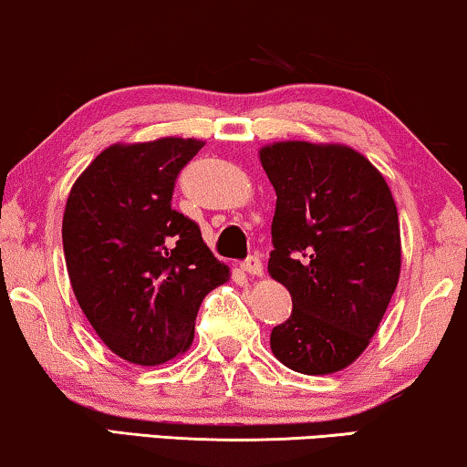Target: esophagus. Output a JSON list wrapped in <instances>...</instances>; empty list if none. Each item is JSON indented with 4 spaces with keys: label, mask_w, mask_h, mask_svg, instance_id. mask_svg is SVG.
<instances>
[{
    "label": "esophagus",
    "mask_w": 467,
    "mask_h": 467,
    "mask_svg": "<svg viewBox=\"0 0 467 467\" xmlns=\"http://www.w3.org/2000/svg\"><path fill=\"white\" fill-rule=\"evenodd\" d=\"M242 270H244L248 276H261V274H264V265H261L259 257H248L244 264H242Z\"/></svg>",
    "instance_id": "34e87169"
}]
</instances>
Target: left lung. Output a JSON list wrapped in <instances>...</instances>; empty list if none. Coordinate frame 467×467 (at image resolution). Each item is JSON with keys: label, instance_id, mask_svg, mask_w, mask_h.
I'll list each match as a JSON object with an SVG mask.
<instances>
[{"label": "left lung", "instance_id": "8db88e82", "mask_svg": "<svg viewBox=\"0 0 467 467\" xmlns=\"http://www.w3.org/2000/svg\"><path fill=\"white\" fill-rule=\"evenodd\" d=\"M259 161L276 191L267 272L293 299L272 353L299 374L340 372L369 347L400 280L391 189L347 144L285 140Z\"/></svg>", "mask_w": 467, "mask_h": 467}]
</instances>
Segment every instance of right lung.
<instances>
[{
	"instance_id": "right-lung-1",
	"label": "right lung",
	"mask_w": 467,
	"mask_h": 467,
	"mask_svg": "<svg viewBox=\"0 0 467 467\" xmlns=\"http://www.w3.org/2000/svg\"><path fill=\"white\" fill-rule=\"evenodd\" d=\"M203 144L117 142L69 191L61 232L74 296L99 340L136 366L187 353L203 297L229 280L200 227L171 210L178 171Z\"/></svg>"
}]
</instances>
